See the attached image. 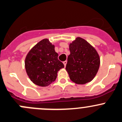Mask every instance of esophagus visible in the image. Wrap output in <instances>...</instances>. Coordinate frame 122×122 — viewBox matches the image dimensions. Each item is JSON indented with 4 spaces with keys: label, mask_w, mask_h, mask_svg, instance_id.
<instances>
[{
    "label": "esophagus",
    "mask_w": 122,
    "mask_h": 122,
    "mask_svg": "<svg viewBox=\"0 0 122 122\" xmlns=\"http://www.w3.org/2000/svg\"><path fill=\"white\" fill-rule=\"evenodd\" d=\"M63 64H64V66H65V67H66V64H67V61H64L63 62Z\"/></svg>",
    "instance_id": "esophagus-1"
}]
</instances>
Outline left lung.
I'll list each match as a JSON object with an SVG mask.
<instances>
[{"mask_svg":"<svg viewBox=\"0 0 122 122\" xmlns=\"http://www.w3.org/2000/svg\"><path fill=\"white\" fill-rule=\"evenodd\" d=\"M70 55L66 70L72 81L85 84L96 76L100 64V59L94 47L85 40L77 37L69 44Z\"/></svg>","mask_w":122,"mask_h":122,"instance_id":"1","label":"left lung"}]
</instances>
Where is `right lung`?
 Here are the masks:
<instances>
[{"label":"right lung","mask_w":122,"mask_h":122,"mask_svg":"<svg viewBox=\"0 0 122 122\" xmlns=\"http://www.w3.org/2000/svg\"><path fill=\"white\" fill-rule=\"evenodd\" d=\"M26 73L31 81L40 86H47L56 80L57 72L64 67L58 60L55 46L49 39L42 40L30 50L25 60Z\"/></svg>","instance_id":"obj_1"}]
</instances>
